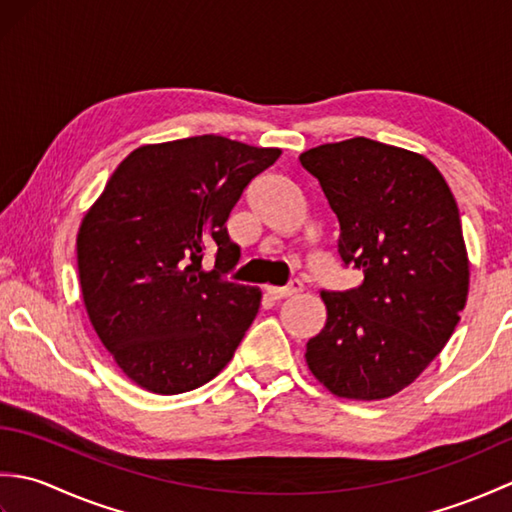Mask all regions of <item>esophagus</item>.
<instances>
[{"instance_id": "1", "label": "esophagus", "mask_w": 512, "mask_h": 512, "mask_svg": "<svg viewBox=\"0 0 512 512\" xmlns=\"http://www.w3.org/2000/svg\"><path fill=\"white\" fill-rule=\"evenodd\" d=\"M303 290V284H301V281H292V284L290 286H286V288H275V286H268L266 288V292H268V295L270 297H273V299H288V297H295V295H299V292Z\"/></svg>"}]
</instances>
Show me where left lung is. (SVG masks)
Wrapping results in <instances>:
<instances>
[{
  "label": "left lung",
  "mask_w": 512,
  "mask_h": 512,
  "mask_svg": "<svg viewBox=\"0 0 512 512\" xmlns=\"http://www.w3.org/2000/svg\"><path fill=\"white\" fill-rule=\"evenodd\" d=\"M299 162L339 220L343 264L363 273L356 288L321 292L328 319L306 363L334 396L389 398L442 352L466 306L458 204L431 160L363 136Z\"/></svg>",
  "instance_id": "1"
}]
</instances>
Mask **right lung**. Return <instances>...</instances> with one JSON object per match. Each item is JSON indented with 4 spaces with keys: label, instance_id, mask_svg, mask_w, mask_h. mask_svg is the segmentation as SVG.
Returning a JSON list of instances; mask_svg holds the SVG:
<instances>
[{
    "label": "right lung",
    "instance_id": "add662e5",
    "mask_svg": "<svg viewBox=\"0 0 512 512\" xmlns=\"http://www.w3.org/2000/svg\"><path fill=\"white\" fill-rule=\"evenodd\" d=\"M281 149L206 134L134 149L76 235L83 303L101 343L138 387L184 394L222 372L262 292L226 281V220ZM216 250L206 271L203 250Z\"/></svg>",
    "mask_w": 512,
    "mask_h": 512
}]
</instances>
